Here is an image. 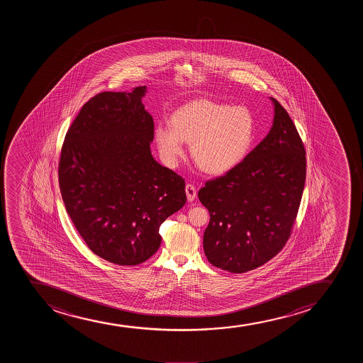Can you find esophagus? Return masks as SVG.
Wrapping results in <instances>:
<instances>
[{
    "mask_svg": "<svg viewBox=\"0 0 363 363\" xmlns=\"http://www.w3.org/2000/svg\"><path fill=\"white\" fill-rule=\"evenodd\" d=\"M185 192H186L188 201L195 200V197H196V188H195L192 184H186V186H185Z\"/></svg>",
    "mask_w": 363,
    "mask_h": 363,
    "instance_id": "obj_1",
    "label": "esophagus"
}]
</instances>
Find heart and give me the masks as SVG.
<instances>
[{"label":"heart","instance_id":"heart-1","mask_svg":"<svg viewBox=\"0 0 363 363\" xmlns=\"http://www.w3.org/2000/svg\"><path fill=\"white\" fill-rule=\"evenodd\" d=\"M155 140L169 164L177 163L188 142L202 171L224 174L250 152L255 142V120L242 106L194 100L175 110L171 123H160L155 128Z\"/></svg>","mask_w":363,"mask_h":363}]
</instances>
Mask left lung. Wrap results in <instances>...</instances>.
<instances>
[{"mask_svg":"<svg viewBox=\"0 0 363 363\" xmlns=\"http://www.w3.org/2000/svg\"><path fill=\"white\" fill-rule=\"evenodd\" d=\"M270 132L240 164L199 191L208 209L204 255L233 274L255 270L282 250L304 191L306 152L286 108L271 98Z\"/></svg>","mask_w":363,"mask_h":363,"instance_id":"left-lung-1","label":"left lung"}]
</instances>
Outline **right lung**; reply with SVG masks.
I'll return each mask as SVG.
<instances>
[{"label":"right lung","mask_w":363,"mask_h":363,"mask_svg":"<svg viewBox=\"0 0 363 363\" xmlns=\"http://www.w3.org/2000/svg\"><path fill=\"white\" fill-rule=\"evenodd\" d=\"M146 86L96 94L64 139L59 186L88 248L110 263H144L161 245L160 226L186 202L185 180L155 161Z\"/></svg>","instance_id":"obj_1"}]
</instances>
